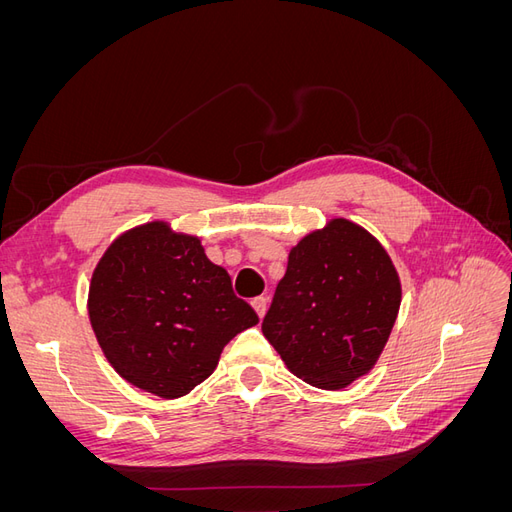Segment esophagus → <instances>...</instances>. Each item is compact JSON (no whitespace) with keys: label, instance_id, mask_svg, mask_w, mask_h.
I'll list each match as a JSON object with an SVG mask.
<instances>
[{"label":"esophagus","instance_id":"esophagus-1","mask_svg":"<svg viewBox=\"0 0 512 512\" xmlns=\"http://www.w3.org/2000/svg\"><path fill=\"white\" fill-rule=\"evenodd\" d=\"M267 297H256L254 301H252V307L256 309V314L262 318V316H265L267 314Z\"/></svg>","mask_w":512,"mask_h":512}]
</instances>
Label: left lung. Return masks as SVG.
Wrapping results in <instances>:
<instances>
[{
    "label": "left lung",
    "mask_w": 512,
    "mask_h": 512,
    "mask_svg": "<svg viewBox=\"0 0 512 512\" xmlns=\"http://www.w3.org/2000/svg\"><path fill=\"white\" fill-rule=\"evenodd\" d=\"M399 303V275L378 239L335 218L290 250L262 333L294 376L337 391L376 365Z\"/></svg>",
    "instance_id": "8db88e82"
}]
</instances>
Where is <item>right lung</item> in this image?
I'll list each match as a JSON object with an SVG mask.
<instances>
[{
	"instance_id": "1",
	"label": "right lung",
	"mask_w": 512,
	"mask_h": 512,
	"mask_svg": "<svg viewBox=\"0 0 512 512\" xmlns=\"http://www.w3.org/2000/svg\"><path fill=\"white\" fill-rule=\"evenodd\" d=\"M89 320L117 374L164 399L188 395L224 346L258 324L198 237L149 222L117 237L89 284Z\"/></svg>"
}]
</instances>
